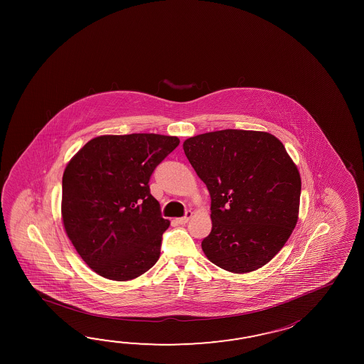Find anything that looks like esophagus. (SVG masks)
<instances>
[{"mask_svg": "<svg viewBox=\"0 0 364 364\" xmlns=\"http://www.w3.org/2000/svg\"><path fill=\"white\" fill-rule=\"evenodd\" d=\"M191 216H193V212H191V210H187V212H186L185 216L179 217V218H177L176 221H177V224L185 225L188 223V220L191 218Z\"/></svg>", "mask_w": 364, "mask_h": 364, "instance_id": "34e87169", "label": "esophagus"}]
</instances>
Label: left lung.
<instances>
[{
    "label": "left lung",
    "instance_id": "1",
    "mask_svg": "<svg viewBox=\"0 0 364 364\" xmlns=\"http://www.w3.org/2000/svg\"><path fill=\"white\" fill-rule=\"evenodd\" d=\"M210 195L212 230L201 242L209 262L248 273L271 262L294 230L301 176L269 132L221 130L183 141Z\"/></svg>",
    "mask_w": 364,
    "mask_h": 364
}]
</instances>
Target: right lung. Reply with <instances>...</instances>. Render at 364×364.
<instances>
[{"mask_svg": "<svg viewBox=\"0 0 364 364\" xmlns=\"http://www.w3.org/2000/svg\"><path fill=\"white\" fill-rule=\"evenodd\" d=\"M178 144L177 136L159 134L101 135L70 160L62 177V223L97 274L130 281L159 260L171 221L148 182Z\"/></svg>", "mask_w": 364, "mask_h": 364, "instance_id": "1", "label": "right lung"}]
</instances>
